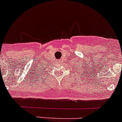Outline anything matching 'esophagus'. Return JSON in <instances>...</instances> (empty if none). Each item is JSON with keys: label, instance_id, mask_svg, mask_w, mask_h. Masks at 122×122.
Segmentation results:
<instances>
[{"label": "esophagus", "instance_id": "esophagus-1", "mask_svg": "<svg viewBox=\"0 0 122 122\" xmlns=\"http://www.w3.org/2000/svg\"><path fill=\"white\" fill-rule=\"evenodd\" d=\"M57 62H58V61H57ZM58 63H61V60H60V61H59V62Z\"/></svg>", "mask_w": 122, "mask_h": 122}]
</instances>
